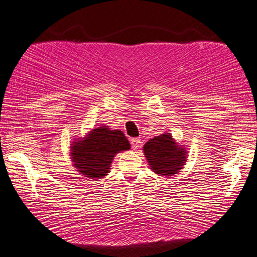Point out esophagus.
<instances>
[{
    "label": "esophagus",
    "instance_id": "esophagus-1",
    "mask_svg": "<svg viewBox=\"0 0 257 257\" xmlns=\"http://www.w3.org/2000/svg\"><path fill=\"white\" fill-rule=\"evenodd\" d=\"M141 140L140 139H132L131 140V145L133 149H139L141 147Z\"/></svg>",
    "mask_w": 257,
    "mask_h": 257
}]
</instances>
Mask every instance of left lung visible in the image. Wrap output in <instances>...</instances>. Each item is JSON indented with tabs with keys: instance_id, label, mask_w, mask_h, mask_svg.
Returning a JSON list of instances; mask_svg holds the SVG:
<instances>
[{
	"instance_id": "obj_1",
	"label": "left lung",
	"mask_w": 257,
	"mask_h": 257,
	"mask_svg": "<svg viewBox=\"0 0 257 257\" xmlns=\"http://www.w3.org/2000/svg\"><path fill=\"white\" fill-rule=\"evenodd\" d=\"M146 159L154 172L159 175L172 176L186 162V150L176 145L169 133L149 140L143 147Z\"/></svg>"
}]
</instances>
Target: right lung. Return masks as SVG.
Listing matches in <instances>:
<instances>
[{"mask_svg":"<svg viewBox=\"0 0 257 257\" xmlns=\"http://www.w3.org/2000/svg\"><path fill=\"white\" fill-rule=\"evenodd\" d=\"M131 149V145L121 131H110L107 126L91 131L84 140L74 142L71 157L78 172L90 179H102L109 173L115 155Z\"/></svg>","mask_w":257,"mask_h":257,"instance_id":"add662e5","label":"right lung"}]
</instances>
